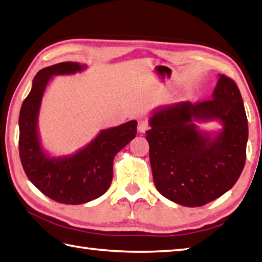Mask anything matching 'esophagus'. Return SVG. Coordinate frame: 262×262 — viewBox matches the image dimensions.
Segmentation results:
<instances>
[{
    "label": "esophagus",
    "instance_id": "obj_1",
    "mask_svg": "<svg viewBox=\"0 0 262 262\" xmlns=\"http://www.w3.org/2000/svg\"><path fill=\"white\" fill-rule=\"evenodd\" d=\"M147 129H149V123H147L145 120H140L139 123H137V130L140 133H145Z\"/></svg>",
    "mask_w": 262,
    "mask_h": 262
}]
</instances>
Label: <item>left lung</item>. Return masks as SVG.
<instances>
[{
    "label": "left lung",
    "instance_id": "left-lung-1",
    "mask_svg": "<svg viewBox=\"0 0 262 262\" xmlns=\"http://www.w3.org/2000/svg\"><path fill=\"white\" fill-rule=\"evenodd\" d=\"M219 121L217 132L196 122ZM146 141L158 191L182 206H203L230 190L246 159L249 126L234 80L219 74L211 99L157 107L149 119Z\"/></svg>",
    "mask_w": 262,
    "mask_h": 262
}]
</instances>
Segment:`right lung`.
Masks as SVG:
<instances>
[{
	"instance_id": "1",
	"label": "right lung",
	"mask_w": 262,
	"mask_h": 262,
	"mask_svg": "<svg viewBox=\"0 0 262 262\" xmlns=\"http://www.w3.org/2000/svg\"><path fill=\"white\" fill-rule=\"evenodd\" d=\"M87 69L73 61L55 64L37 72L19 113V156L28 180L52 201L69 205L94 201L107 191L113 178V159L136 136L137 121L102 129L95 139L69 156L52 157L41 143L39 113L47 85L55 75Z\"/></svg>"
}]
</instances>
